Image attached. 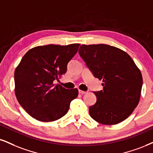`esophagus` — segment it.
<instances>
[{
    "instance_id": "obj_1",
    "label": "esophagus",
    "mask_w": 153,
    "mask_h": 153,
    "mask_svg": "<svg viewBox=\"0 0 153 153\" xmlns=\"http://www.w3.org/2000/svg\"><path fill=\"white\" fill-rule=\"evenodd\" d=\"M79 93L80 94H85L87 93V91H82V90H79Z\"/></svg>"
}]
</instances>
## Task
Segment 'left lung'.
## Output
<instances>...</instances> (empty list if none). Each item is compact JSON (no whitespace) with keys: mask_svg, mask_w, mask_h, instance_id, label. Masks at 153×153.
Here are the masks:
<instances>
[{"mask_svg":"<svg viewBox=\"0 0 153 153\" xmlns=\"http://www.w3.org/2000/svg\"><path fill=\"white\" fill-rule=\"evenodd\" d=\"M103 89L94 92L96 103L89 108L94 120L114 125L130 116L140 101L143 76L134 61L123 50L111 45H82L79 50Z\"/></svg>","mask_w":153,"mask_h":153,"instance_id":"1","label":"left lung"}]
</instances>
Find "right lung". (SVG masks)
Segmentation results:
<instances>
[{
  "label": "right lung",
  "mask_w": 153,
  "mask_h": 153,
  "mask_svg": "<svg viewBox=\"0 0 153 153\" xmlns=\"http://www.w3.org/2000/svg\"><path fill=\"white\" fill-rule=\"evenodd\" d=\"M80 44L48 45L30 50L15 70V94L30 116L42 122L59 119L67 114L78 89L55 85Z\"/></svg>",
  "instance_id": "add662e5"
}]
</instances>
